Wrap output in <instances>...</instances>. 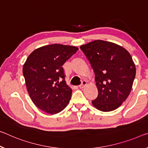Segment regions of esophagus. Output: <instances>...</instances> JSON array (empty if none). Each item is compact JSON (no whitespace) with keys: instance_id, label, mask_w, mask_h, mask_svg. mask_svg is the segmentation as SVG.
Masks as SVG:
<instances>
[{"instance_id":"34e87169","label":"esophagus","mask_w":148,"mask_h":148,"mask_svg":"<svg viewBox=\"0 0 148 148\" xmlns=\"http://www.w3.org/2000/svg\"><path fill=\"white\" fill-rule=\"evenodd\" d=\"M87 85V82H86V81H82V84L81 85H79V88H80V89H83L84 87H85Z\"/></svg>"}]
</instances>
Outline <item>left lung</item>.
<instances>
[{"mask_svg":"<svg viewBox=\"0 0 148 148\" xmlns=\"http://www.w3.org/2000/svg\"><path fill=\"white\" fill-rule=\"evenodd\" d=\"M95 73L98 96L91 101L99 111L109 112L127 99L136 76V66L128 51L119 45L95 40L80 46Z\"/></svg>","mask_w":148,"mask_h":148,"instance_id":"obj_1","label":"left lung"}]
</instances>
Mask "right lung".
Wrapping results in <instances>:
<instances>
[{
  "label": "right lung",
  "mask_w": 148,
  "mask_h": 148,
  "mask_svg": "<svg viewBox=\"0 0 148 148\" xmlns=\"http://www.w3.org/2000/svg\"><path fill=\"white\" fill-rule=\"evenodd\" d=\"M78 50L76 47L52 44L28 56L23 74L30 98L41 111L57 114L69 104L72 91L65 81L62 65Z\"/></svg>",
  "instance_id": "obj_1"
}]
</instances>
